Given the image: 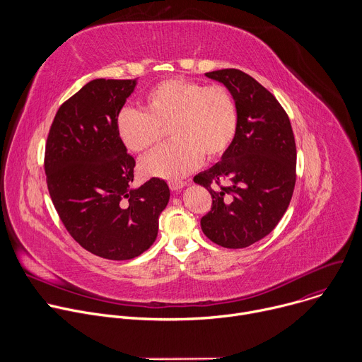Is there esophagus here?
<instances>
[{
	"instance_id": "obj_1",
	"label": "esophagus",
	"mask_w": 362,
	"mask_h": 362,
	"mask_svg": "<svg viewBox=\"0 0 362 362\" xmlns=\"http://www.w3.org/2000/svg\"><path fill=\"white\" fill-rule=\"evenodd\" d=\"M186 186V183L185 182H182V180H170L169 182V187L172 189V190H180V189H183Z\"/></svg>"
}]
</instances>
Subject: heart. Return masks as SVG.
<instances>
[{
	"label": "heart",
	"instance_id": "b5f03b06",
	"mask_svg": "<svg viewBox=\"0 0 362 362\" xmlns=\"http://www.w3.org/2000/svg\"><path fill=\"white\" fill-rule=\"evenodd\" d=\"M115 126L122 143L134 153L151 148L168 127L172 141L144 158L140 170L144 176L176 180L202 158L211 162L223 156L236 136L238 110L222 84L169 78L146 93L143 110L123 107Z\"/></svg>",
	"mask_w": 362,
	"mask_h": 362
}]
</instances>
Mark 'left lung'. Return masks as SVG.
I'll list each match as a JSON object with an SVG mask.
<instances>
[{
	"label": "left lung",
	"instance_id": "8db88e82",
	"mask_svg": "<svg viewBox=\"0 0 362 362\" xmlns=\"http://www.w3.org/2000/svg\"><path fill=\"white\" fill-rule=\"evenodd\" d=\"M204 76L230 91L238 130L222 160L193 177L212 196L200 226L216 245L240 249L269 235L288 209L296 180L295 137L279 101L253 77L236 69Z\"/></svg>",
	"mask_w": 362,
	"mask_h": 362
}]
</instances>
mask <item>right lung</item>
Wrapping results in <instances>:
<instances>
[{"label":"right lung","mask_w":362,"mask_h":362,"mask_svg":"<svg viewBox=\"0 0 362 362\" xmlns=\"http://www.w3.org/2000/svg\"><path fill=\"white\" fill-rule=\"evenodd\" d=\"M136 84L87 83L60 106L45 144L47 186L62 222L86 250L112 261L133 259L153 245L170 197L159 177L130 187L136 162L115 120Z\"/></svg>","instance_id":"add662e5"}]
</instances>
